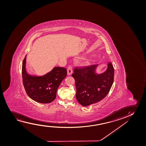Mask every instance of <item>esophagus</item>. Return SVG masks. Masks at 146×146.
<instances>
[{
  "instance_id": "34e87169",
  "label": "esophagus",
  "mask_w": 146,
  "mask_h": 146,
  "mask_svg": "<svg viewBox=\"0 0 146 146\" xmlns=\"http://www.w3.org/2000/svg\"><path fill=\"white\" fill-rule=\"evenodd\" d=\"M72 72H73V70H72V66H69L68 67V69H67V74H68V75H71V74H72Z\"/></svg>"
}]
</instances>
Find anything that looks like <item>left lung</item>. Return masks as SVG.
<instances>
[{
    "instance_id": "obj_1",
    "label": "left lung",
    "mask_w": 146,
    "mask_h": 146,
    "mask_svg": "<svg viewBox=\"0 0 146 146\" xmlns=\"http://www.w3.org/2000/svg\"><path fill=\"white\" fill-rule=\"evenodd\" d=\"M98 65L75 68L72 77L75 81L76 97L81 105L87 106L105 98L114 82V69L108 62L107 69L101 74L96 73Z\"/></svg>"
}]
</instances>
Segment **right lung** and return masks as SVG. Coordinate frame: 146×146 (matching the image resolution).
Wrapping results in <instances>:
<instances>
[{"mask_svg":"<svg viewBox=\"0 0 146 146\" xmlns=\"http://www.w3.org/2000/svg\"><path fill=\"white\" fill-rule=\"evenodd\" d=\"M26 57L23 61L22 75L26 93L31 99L38 103L52 102L56 98L59 86L67 76L66 68L55 67L43 76L31 75L26 71Z\"/></svg>","mask_w":146,"mask_h":146,"instance_id":"add662e5","label":"right lung"}]
</instances>
